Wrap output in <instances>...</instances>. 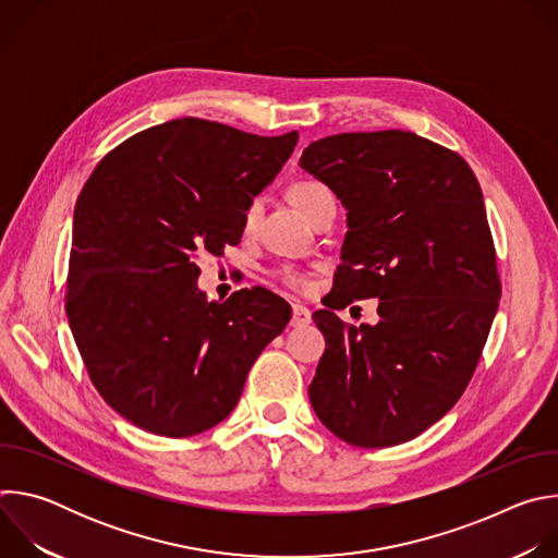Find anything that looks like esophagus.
<instances>
[{
    "label": "esophagus",
    "instance_id": "1",
    "mask_svg": "<svg viewBox=\"0 0 558 558\" xmlns=\"http://www.w3.org/2000/svg\"><path fill=\"white\" fill-rule=\"evenodd\" d=\"M311 323V311L302 304H293V311H291V327H306Z\"/></svg>",
    "mask_w": 558,
    "mask_h": 558
}]
</instances>
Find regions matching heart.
<instances>
[{"mask_svg":"<svg viewBox=\"0 0 558 558\" xmlns=\"http://www.w3.org/2000/svg\"><path fill=\"white\" fill-rule=\"evenodd\" d=\"M289 198H291V203L298 207V211H300L306 220H311V216H313L317 209H320L323 205L336 203L331 190H329L327 185H323V183H317V181H300V183L291 185ZM258 214H260V201H254V203L247 207L245 218H243L245 229H252V227L256 225ZM280 278H282V282L289 284L291 289H300V291H302V289L308 287V278H306L302 271H298V269H282V271H280Z\"/></svg>","mask_w":558,"mask_h":558,"instance_id":"heart-1","label":"heart"}]
</instances>
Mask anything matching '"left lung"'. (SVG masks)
Returning a JSON list of instances; mask_svg holds the SVG:
<instances>
[{
  "label": "left lung",
  "instance_id": "obj_1",
  "mask_svg": "<svg viewBox=\"0 0 558 558\" xmlns=\"http://www.w3.org/2000/svg\"><path fill=\"white\" fill-rule=\"evenodd\" d=\"M300 168L347 209L329 308L313 313L327 347L311 407L351 446L404 444L465 390L501 298L484 194L463 158L404 130L313 141ZM377 296L380 323L332 311Z\"/></svg>",
  "mask_w": 558,
  "mask_h": 558
}]
</instances>
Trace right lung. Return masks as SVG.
<instances>
[{"instance_id": "obj_1", "label": "right lung", "mask_w": 558, "mask_h": 558, "mask_svg": "<svg viewBox=\"0 0 558 558\" xmlns=\"http://www.w3.org/2000/svg\"><path fill=\"white\" fill-rule=\"evenodd\" d=\"M295 143L174 119L114 147L78 194L68 323L99 395L134 426L177 439L214 428L284 331L282 298L256 287L209 302L194 260L241 243Z\"/></svg>"}]
</instances>
